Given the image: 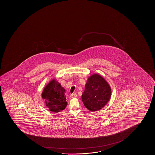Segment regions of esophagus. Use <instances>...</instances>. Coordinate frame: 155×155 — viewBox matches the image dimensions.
Segmentation results:
<instances>
[{
    "label": "esophagus",
    "instance_id": "obj_1",
    "mask_svg": "<svg viewBox=\"0 0 155 155\" xmlns=\"http://www.w3.org/2000/svg\"><path fill=\"white\" fill-rule=\"evenodd\" d=\"M70 97L71 98L77 97L76 94H71L70 95Z\"/></svg>",
    "mask_w": 155,
    "mask_h": 155
}]
</instances>
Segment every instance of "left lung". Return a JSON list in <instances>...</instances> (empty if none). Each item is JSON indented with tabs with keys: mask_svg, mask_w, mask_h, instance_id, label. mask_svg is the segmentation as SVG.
I'll return each mask as SVG.
<instances>
[{
	"mask_svg": "<svg viewBox=\"0 0 155 155\" xmlns=\"http://www.w3.org/2000/svg\"><path fill=\"white\" fill-rule=\"evenodd\" d=\"M111 95L110 85L102 76L93 74L88 79L81 96L85 107L91 111H96L107 104Z\"/></svg>",
	"mask_w": 155,
	"mask_h": 155,
	"instance_id": "left-lung-1",
	"label": "left lung"
}]
</instances>
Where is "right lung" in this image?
<instances>
[{
  "instance_id": "right-lung-1",
  "label": "right lung",
  "mask_w": 155,
  "mask_h": 155,
  "mask_svg": "<svg viewBox=\"0 0 155 155\" xmlns=\"http://www.w3.org/2000/svg\"><path fill=\"white\" fill-rule=\"evenodd\" d=\"M66 91L60 83L53 79L45 86L42 94L47 107L52 112L64 110L67 105Z\"/></svg>"
}]
</instances>
